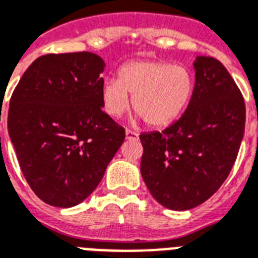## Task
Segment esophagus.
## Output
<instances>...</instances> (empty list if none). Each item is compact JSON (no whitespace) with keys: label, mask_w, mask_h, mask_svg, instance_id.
<instances>
[{"label":"esophagus","mask_w":258,"mask_h":258,"mask_svg":"<svg viewBox=\"0 0 258 258\" xmlns=\"http://www.w3.org/2000/svg\"><path fill=\"white\" fill-rule=\"evenodd\" d=\"M125 137H126V140H139V135L132 131L125 132Z\"/></svg>","instance_id":"1"}]
</instances>
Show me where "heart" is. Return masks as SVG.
<instances>
[{
  "instance_id": "1",
  "label": "heart",
  "mask_w": 258,
  "mask_h": 258,
  "mask_svg": "<svg viewBox=\"0 0 258 258\" xmlns=\"http://www.w3.org/2000/svg\"><path fill=\"white\" fill-rule=\"evenodd\" d=\"M195 92V77L187 68L165 61H132L102 85L108 114L121 117L133 108L150 126L165 127L184 113Z\"/></svg>"
}]
</instances>
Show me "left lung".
<instances>
[{
	"mask_svg": "<svg viewBox=\"0 0 258 258\" xmlns=\"http://www.w3.org/2000/svg\"><path fill=\"white\" fill-rule=\"evenodd\" d=\"M195 92L184 114L165 131L140 135L141 176L157 203L187 211L205 203L229 176L245 131V104L218 59L193 62Z\"/></svg>",
	"mask_w": 258,
	"mask_h": 258,
	"instance_id": "8db88e82",
	"label": "left lung"
}]
</instances>
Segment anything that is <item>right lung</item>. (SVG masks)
<instances>
[{
	"label": "right lung",
	"mask_w": 258,
	"mask_h": 258,
	"mask_svg": "<svg viewBox=\"0 0 258 258\" xmlns=\"http://www.w3.org/2000/svg\"><path fill=\"white\" fill-rule=\"evenodd\" d=\"M100 55L46 54L26 69L14 89L8 131L32 190L51 207L88 199L125 140L102 112Z\"/></svg>",
	"instance_id": "obj_1"
}]
</instances>
